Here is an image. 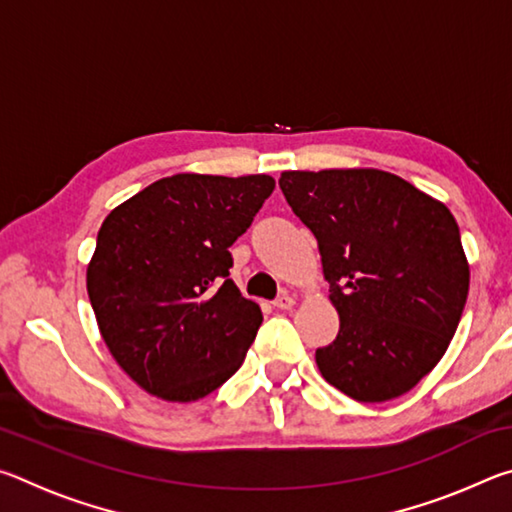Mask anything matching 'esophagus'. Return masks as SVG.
Returning <instances> with one entry per match:
<instances>
[{
    "label": "esophagus",
    "mask_w": 512,
    "mask_h": 512,
    "mask_svg": "<svg viewBox=\"0 0 512 512\" xmlns=\"http://www.w3.org/2000/svg\"><path fill=\"white\" fill-rule=\"evenodd\" d=\"M293 305H296V300H293L291 296H280V298H277V300L273 302V307H275V309H282V311L293 309Z\"/></svg>",
    "instance_id": "obj_1"
}]
</instances>
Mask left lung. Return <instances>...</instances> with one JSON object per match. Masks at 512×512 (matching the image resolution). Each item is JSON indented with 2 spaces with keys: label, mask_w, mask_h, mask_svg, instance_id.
Returning a JSON list of instances; mask_svg holds the SVG:
<instances>
[{
  "label": "left lung",
  "mask_w": 512,
  "mask_h": 512,
  "mask_svg": "<svg viewBox=\"0 0 512 512\" xmlns=\"http://www.w3.org/2000/svg\"><path fill=\"white\" fill-rule=\"evenodd\" d=\"M282 194L314 232L339 311L320 375L357 402L409 393L461 320L470 264L445 203L381 169L282 171Z\"/></svg>",
  "instance_id": "left-lung-1"
}]
</instances>
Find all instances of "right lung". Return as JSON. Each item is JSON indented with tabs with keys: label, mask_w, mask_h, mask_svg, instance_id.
Listing matches in <instances>:
<instances>
[{
	"label": "right lung",
	"mask_w": 512,
	"mask_h": 512,
	"mask_svg": "<svg viewBox=\"0 0 512 512\" xmlns=\"http://www.w3.org/2000/svg\"><path fill=\"white\" fill-rule=\"evenodd\" d=\"M275 180L176 173L101 223L88 296L119 368L164 402H196L246 359L262 309L228 280L230 246Z\"/></svg>",
	"instance_id": "1"
}]
</instances>
